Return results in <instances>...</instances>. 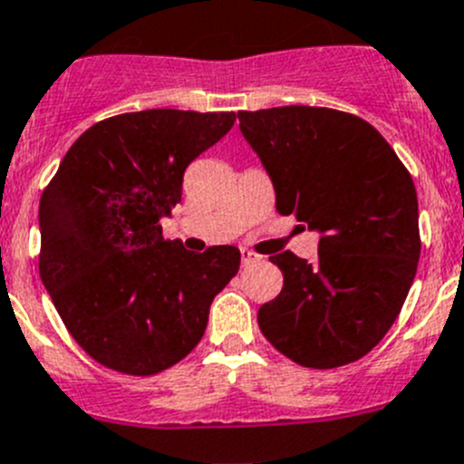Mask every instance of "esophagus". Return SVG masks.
<instances>
[{"instance_id": "obj_1", "label": "esophagus", "mask_w": 464, "mask_h": 464, "mask_svg": "<svg viewBox=\"0 0 464 464\" xmlns=\"http://www.w3.org/2000/svg\"><path fill=\"white\" fill-rule=\"evenodd\" d=\"M240 256H242V265H245V267H249V265L258 263L260 260V256L254 254V251H249V249H242Z\"/></svg>"}]
</instances>
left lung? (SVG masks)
Here are the masks:
<instances>
[{"label":"left lung","instance_id":"1","mask_svg":"<svg viewBox=\"0 0 464 464\" xmlns=\"http://www.w3.org/2000/svg\"><path fill=\"white\" fill-rule=\"evenodd\" d=\"M240 131L276 192V210L322 233L310 265L272 256L283 290L258 310L274 349L313 370L370 353L401 313L421 240L411 172L365 120L319 106L240 111Z\"/></svg>","mask_w":464,"mask_h":464}]
</instances>
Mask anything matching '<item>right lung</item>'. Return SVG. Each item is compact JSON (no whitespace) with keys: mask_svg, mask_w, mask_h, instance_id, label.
I'll return each mask as SVG.
<instances>
[{"mask_svg":"<svg viewBox=\"0 0 464 464\" xmlns=\"http://www.w3.org/2000/svg\"><path fill=\"white\" fill-rule=\"evenodd\" d=\"M236 112H122L76 138L40 197V278L76 344L108 370L151 376L199 344L236 246L165 240L183 172Z\"/></svg>","mask_w":464,"mask_h":464,"instance_id":"right-lung-1","label":"right lung"}]
</instances>
